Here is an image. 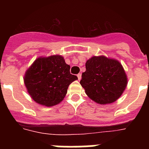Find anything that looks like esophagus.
I'll use <instances>...</instances> for the list:
<instances>
[{
    "mask_svg": "<svg viewBox=\"0 0 149 149\" xmlns=\"http://www.w3.org/2000/svg\"><path fill=\"white\" fill-rule=\"evenodd\" d=\"M77 76V78H78V80H81V73H79Z\"/></svg>",
    "mask_w": 149,
    "mask_h": 149,
    "instance_id": "1",
    "label": "esophagus"
}]
</instances>
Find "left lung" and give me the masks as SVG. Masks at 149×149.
<instances>
[{
  "label": "left lung",
  "mask_w": 149,
  "mask_h": 149,
  "mask_svg": "<svg viewBox=\"0 0 149 149\" xmlns=\"http://www.w3.org/2000/svg\"><path fill=\"white\" fill-rule=\"evenodd\" d=\"M85 93L100 104L113 103L122 95L127 76L119 61L104 56H93L86 63V72L80 81Z\"/></svg>",
  "instance_id": "left-lung-1"
}]
</instances>
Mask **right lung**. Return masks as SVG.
<instances>
[{
	"label": "right lung",
	"instance_id": "add662e5",
	"mask_svg": "<svg viewBox=\"0 0 149 149\" xmlns=\"http://www.w3.org/2000/svg\"><path fill=\"white\" fill-rule=\"evenodd\" d=\"M77 79L70 74V65L63 56L55 55L36 60L24 80L27 92L36 103L51 107L63 101L68 86Z\"/></svg>",
	"mask_w": 149,
	"mask_h": 149
}]
</instances>
